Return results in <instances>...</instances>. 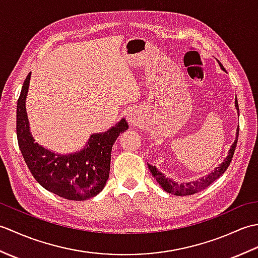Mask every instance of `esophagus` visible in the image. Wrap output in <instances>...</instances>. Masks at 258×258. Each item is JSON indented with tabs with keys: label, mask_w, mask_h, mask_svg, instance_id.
<instances>
[{
	"label": "esophagus",
	"mask_w": 258,
	"mask_h": 258,
	"mask_svg": "<svg viewBox=\"0 0 258 258\" xmlns=\"http://www.w3.org/2000/svg\"><path fill=\"white\" fill-rule=\"evenodd\" d=\"M127 120H128V123L132 125V126L138 125V123H140V115H139V113L135 112V111L130 112L127 114Z\"/></svg>",
	"instance_id": "34e87169"
}]
</instances>
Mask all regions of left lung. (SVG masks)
<instances>
[{"instance_id":"8db88e82","label":"left lung","mask_w":258,"mask_h":258,"mask_svg":"<svg viewBox=\"0 0 258 258\" xmlns=\"http://www.w3.org/2000/svg\"><path fill=\"white\" fill-rule=\"evenodd\" d=\"M218 64H220L221 69L224 70L223 65L220 62H218ZM235 107H236L237 114L239 115L237 98H235ZM238 132H239V126L236 128V136H235L234 143L232 144L231 147H229L228 154L225 158H224V161L217 167L214 168V171H212L210 174H207V175H205V176H203L196 180H191V182H186V183H178V182H176V180H173L172 178L166 177L165 174L162 173L161 171H158L155 166H152V165H150V164H147V165H149L150 171H151L153 176H154V178L156 179V182L160 184L162 186V188L165 191H167V193L176 195V196H186V195L195 194V193H197V191L206 188L207 186H210L214 182V180L217 179L221 176V175L224 174V172L226 171L227 167L229 166V163L232 162L235 149H236Z\"/></svg>"}]
</instances>
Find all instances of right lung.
I'll return each mask as SVG.
<instances>
[{"mask_svg": "<svg viewBox=\"0 0 258 258\" xmlns=\"http://www.w3.org/2000/svg\"><path fill=\"white\" fill-rule=\"evenodd\" d=\"M31 73L22 86L16 106L19 147L36 182L51 193L70 201H86L105 187L111 168L112 147L119 134L128 128L125 118L105 132L91 134L83 149L59 154L38 144L33 138L26 113Z\"/></svg>", "mask_w": 258, "mask_h": 258, "instance_id": "add662e5", "label": "right lung"}]
</instances>
